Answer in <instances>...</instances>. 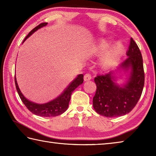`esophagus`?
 Masks as SVG:
<instances>
[{
	"mask_svg": "<svg viewBox=\"0 0 156 156\" xmlns=\"http://www.w3.org/2000/svg\"><path fill=\"white\" fill-rule=\"evenodd\" d=\"M91 79V75L90 74V73H86L85 75L84 76V81H88V80H90Z\"/></svg>",
	"mask_w": 156,
	"mask_h": 156,
	"instance_id": "34e87169",
	"label": "esophagus"
}]
</instances>
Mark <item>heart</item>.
Returning <instances> with one entry per match:
<instances>
[{
    "instance_id": "1",
    "label": "heart",
    "mask_w": 156,
    "mask_h": 156,
    "mask_svg": "<svg viewBox=\"0 0 156 156\" xmlns=\"http://www.w3.org/2000/svg\"><path fill=\"white\" fill-rule=\"evenodd\" d=\"M110 46V42L107 40H102L97 47L96 51L98 53H103L106 51ZM122 50V46L120 43H116L112 46L100 60V64L104 68H108L114 64L116 60L120 56V54Z\"/></svg>"
}]
</instances>
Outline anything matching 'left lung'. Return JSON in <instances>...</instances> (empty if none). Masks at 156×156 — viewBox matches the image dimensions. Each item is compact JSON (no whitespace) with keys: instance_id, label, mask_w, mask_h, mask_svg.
<instances>
[{"instance_id":"1","label":"left lung","mask_w":156,"mask_h":156,"mask_svg":"<svg viewBox=\"0 0 156 156\" xmlns=\"http://www.w3.org/2000/svg\"><path fill=\"white\" fill-rule=\"evenodd\" d=\"M127 58L121 63L120 68L127 71L131 68L130 78L124 87L116 84L113 72L97 75L94 78L96 91L93 98V106L100 115L108 118L126 114L133 109L142 95L144 84L143 60L138 46L131 38Z\"/></svg>"}]
</instances>
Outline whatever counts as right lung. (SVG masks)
<instances>
[{
	"label": "right lung",
	"instance_id": "add662e5",
	"mask_svg": "<svg viewBox=\"0 0 156 156\" xmlns=\"http://www.w3.org/2000/svg\"><path fill=\"white\" fill-rule=\"evenodd\" d=\"M47 25V23H41L40 25L36 26L35 28H34L28 35L25 37L24 39V42L26 39L29 38L31 34H32L34 31H36L39 28L43 27L44 26ZM83 75L79 74L77 77H76L74 80H73L72 83L69 84L68 87L66 88L64 91L58 97L56 98L51 100L47 103L45 104H36L28 100L26 98L23 96V94L21 93L19 87H18V83L16 82V79L15 76V84L16 88L18 91V94L19 95L22 102L24 103L26 107L30 111V112L35 114L36 115L39 116H43V117H54V116L59 115L64 113L66 110L67 109L69 106V102L70 101L71 95H72V92L75 90L76 87L81 84L83 83Z\"/></svg>",
	"mask_w": 156,
	"mask_h": 156
}]
</instances>
